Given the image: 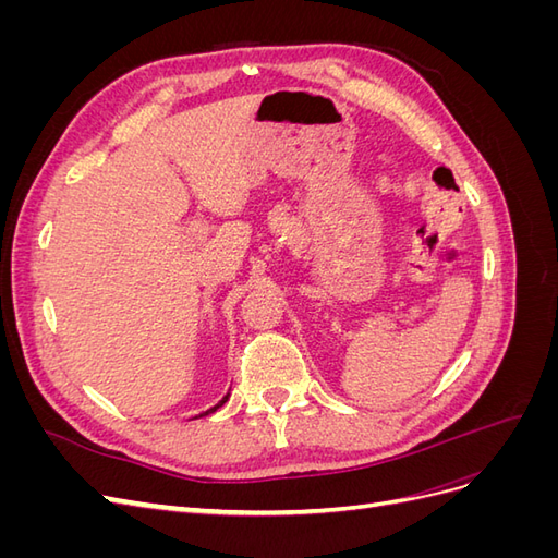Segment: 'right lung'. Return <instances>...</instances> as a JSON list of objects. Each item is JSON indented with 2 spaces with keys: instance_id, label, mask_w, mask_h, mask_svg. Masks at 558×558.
<instances>
[{
  "instance_id": "add662e5",
  "label": "right lung",
  "mask_w": 558,
  "mask_h": 558,
  "mask_svg": "<svg viewBox=\"0 0 558 558\" xmlns=\"http://www.w3.org/2000/svg\"><path fill=\"white\" fill-rule=\"evenodd\" d=\"M228 398H230V388H228V393H226V396H223V398H221V400H218V402H216V404H214V408H209V410H207V412H199V414H197V416H207V414H214V412H216V410H218V408H223V404H226V402H228ZM197 416H193V418H197Z\"/></svg>"
}]
</instances>
